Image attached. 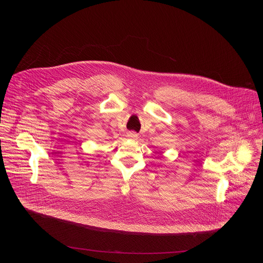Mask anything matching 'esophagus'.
<instances>
[{"label":"esophagus","mask_w":263,"mask_h":263,"mask_svg":"<svg viewBox=\"0 0 263 263\" xmlns=\"http://www.w3.org/2000/svg\"><path fill=\"white\" fill-rule=\"evenodd\" d=\"M128 136H129L130 138H132V139H135V138H137V134H136L135 132H129Z\"/></svg>","instance_id":"34e87169"}]
</instances>
